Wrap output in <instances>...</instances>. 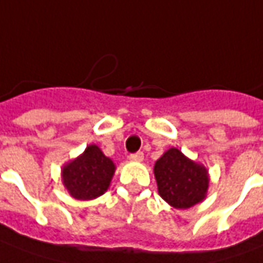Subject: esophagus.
<instances>
[{
  "mask_svg": "<svg viewBox=\"0 0 263 263\" xmlns=\"http://www.w3.org/2000/svg\"><path fill=\"white\" fill-rule=\"evenodd\" d=\"M129 159H131L132 162H142V161H144V154H142V152L132 154V155H129Z\"/></svg>",
  "mask_w": 263,
  "mask_h": 263,
  "instance_id": "obj_1",
  "label": "esophagus"
}]
</instances>
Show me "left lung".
Masks as SVG:
<instances>
[{"instance_id": "obj_1", "label": "left lung", "mask_w": 263, "mask_h": 263, "mask_svg": "<svg viewBox=\"0 0 263 263\" xmlns=\"http://www.w3.org/2000/svg\"><path fill=\"white\" fill-rule=\"evenodd\" d=\"M158 194L175 209H189L201 203L208 194L209 172L205 165L188 158L172 146L154 165Z\"/></svg>"}]
</instances>
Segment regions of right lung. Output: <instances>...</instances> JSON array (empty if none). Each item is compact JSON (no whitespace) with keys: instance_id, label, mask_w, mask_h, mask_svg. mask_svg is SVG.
<instances>
[{"instance_id":"right-lung-1","label":"right lung","mask_w":263,"mask_h":263,"mask_svg":"<svg viewBox=\"0 0 263 263\" xmlns=\"http://www.w3.org/2000/svg\"><path fill=\"white\" fill-rule=\"evenodd\" d=\"M115 170L112 159L98 145L91 144L81 155L62 165V185L75 199L91 201L108 191Z\"/></svg>"}]
</instances>
